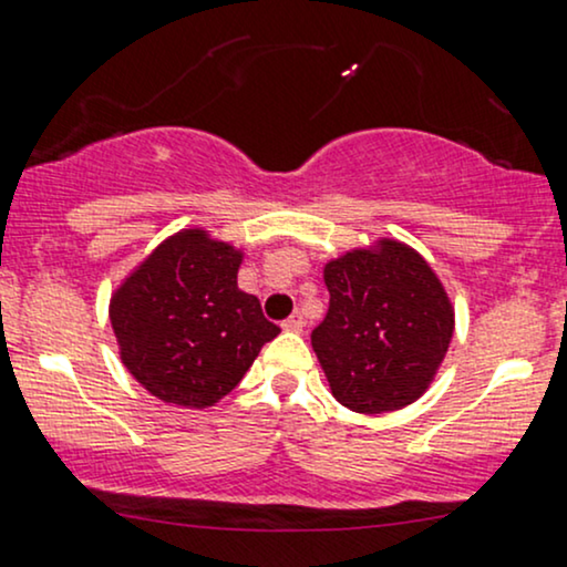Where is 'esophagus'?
Returning <instances> with one entry per match:
<instances>
[{"label": "esophagus", "instance_id": "esophagus-1", "mask_svg": "<svg viewBox=\"0 0 567 567\" xmlns=\"http://www.w3.org/2000/svg\"><path fill=\"white\" fill-rule=\"evenodd\" d=\"M303 327H306V322H303L301 313H292L290 319H285V322H282L285 332H303Z\"/></svg>", "mask_w": 567, "mask_h": 567}]
</instances>
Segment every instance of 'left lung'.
Segmentation results:
<instances>
[{
  "mask_svg": "<svg viewBox=\"0 0 567 567\" xmlns=\"http://www.w3.org/2000/svg\"><path fill=\"white\" fill-rule=\"evenodd\" d=\"M330 309L311 332L330 391L346 409L383 414L431 388L454 336V306L412 245L378 237L324 264Z\"/></svg>",
  "mask_w": 567,
  "mask_h": 567,
  "instance_id": "left-lung-1",
  "label": "left lung"
}]
</instances>
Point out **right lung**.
Here are the masks:
<instances>
[{"label": "right lung", "instance_id": "obj_1", "mask_svg": "<svg viewBox=\"0 0 567 567\" xmlns=\"http://www.w3.org/2000/svg\"><path fill=\"white\" fill-rule=\"evenodd\" d=\"M243 256L206 227H187L155 245L113 290L107 313L121 364L163 404H218L279 336L258 298L237 288Z\"/></svg>", "mask_w": 567, "mask_h": 567}]
</instances>
